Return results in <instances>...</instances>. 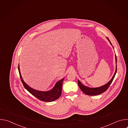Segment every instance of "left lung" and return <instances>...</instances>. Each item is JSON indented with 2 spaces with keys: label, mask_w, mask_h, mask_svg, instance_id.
<instances>
[{
  "label": "left lung",
  "mask_w": 128,
  "mask_h": 128,
  "mask_svg": "<svg viewBox=\"0 0 128 128\" xmlns=\"http://www.w3.org/2000/svg\"><path fill=\"white\" fill-rule=\"evenodd\" d=\"M107 39L108 40V41L110 42V44L112 45L111 42H110V40H109L107 38ZM116 63L117 61H116ZM116 70H117V66H116V72L114 73V76L112 77V80L109 81L108 83H107L106 84H105L103 86H101L98 87V88H88V87H87V86H84L83 84H82L78 80V86H79L80 88V90H82V92H84L85 94H86L87 95L95 96V95H99V94L105 92V91L108 89L109 86H110V84L112 82V81L115 77V76H116Z\"/></svg>",
  "instance_id": "left-lung-1"
}]
</instances>
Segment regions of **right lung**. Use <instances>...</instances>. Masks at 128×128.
Here are the masks:
<instances>
[{
    "label": "right lung",
    "mask_w": 128,
    "mask_h": 128,
    "mask_svg": "<svg viewBox=\"0 0 128 128\" xmlns=\"http://www.w3.org/2000/svg\"><path fill=\"white\" fill-rule=\"evenodd\" d=\"M18 70H19L21 80L24 88L29 93L38 99L44 102H52L56 100L60 97L62 93V83L64 78L58 82L54 88L50 90L47 91V92H42V91H39L32 88L24 82L20 74L19 65H18Z\"/></svg>",
    "instance_id": "1"
}]
</instances>
